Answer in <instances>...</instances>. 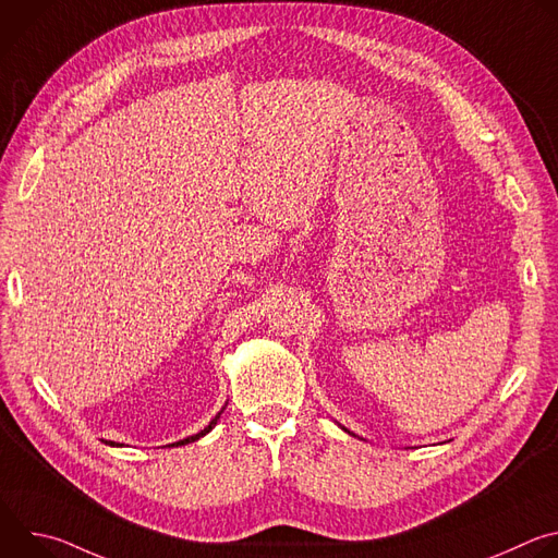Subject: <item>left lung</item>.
<instances>
[{
  "label": "left lung",
  "instance_id": "obj_1",
  "mask_svg": "<svg viewBox=\"0 0 558 558\" xmlns=\"http://www.w3.org/2000/svg\"><path fill=\"white\" fill-rule=\"evenodd\" d=\"M344 430H347V428H344ZM347 433H349V430H347Z\"/></svg>",
  "mask_w": 558,
  "mask_h": 558
}]
</instances>
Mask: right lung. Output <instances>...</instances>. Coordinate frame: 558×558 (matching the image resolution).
Here are the masks:
<instances>
[{
    "mask_svg": "<svg viewBox=\"0 0 558 558\" xmlns=\"http://www.w3.org/2000/svg\"><path fill=\"white\" fill-rule=\"evenodd\" d=\"M222 411H225V409H222ZM222 411H220V413H218V415H216V417H214V420H211V422H209V424H207V426H205L201 433H196V435H192V437H185V439H181V441H177V444H170V446H185V444H192V441L201 439L203 435H207V433H209V430L216 426V422H218V417L222 415ZM106 444H110V446H119V444H114V441H106Z\"/></svg>",
    "mask_w": 558,
    "mask_h": 558,
    "instance_id": "1",
    "label": "right lung"
}]
</instances>
